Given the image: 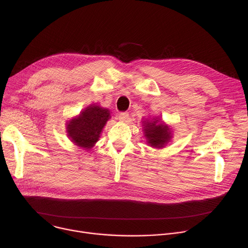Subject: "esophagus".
Segmentation results:
<instances>
[{
  "label": "esophagus",
  "instance_id": "obj_1",
  "mask_svg": "<svg viewBox=\"0 0 248 248\" xmlns=\"http://www.w3.org/2000/svg\"><path fill=\"white\" fill-rule=\"evenodd\" d=\"M118 118H119L120 121L126 122V121L129 119V113H128V112H121V113L118 115Z\"/></svg>",
  "mask_w": 248,
  "mask_h": 248
}]
</instances>
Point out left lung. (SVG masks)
Returning a JSON list of instances; mask_svg holds the SVG:
<instances>
[{
	"label": "left lung",
	"mask_w": 248,
	"mask_h": 248,
	"mask_svg": "<svg viewBox=\"0 0 248 248\" xmlns=\"http://www.w3.org/2000/svg\"><path fill=\"white\" fill-rule=\"evenodd\" d=\"M145 137L148 144L153 148H163L171 138V132L168 125L159 122V119L143 121Z\"/></svg>",
	"instance_id": "obj_1"
}]
</instances>
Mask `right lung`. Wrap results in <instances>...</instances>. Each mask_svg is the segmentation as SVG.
<instances>
[{"instance_id":"obj_1","label":"right lung","mask_w":248,"mask_h":248,"mask_svg":"<svg viewBox=\"0 0 248 248\" xmlns=\"http://www.w3.org/2000/svg\"><path fill=\"white\" fill-rule=\"evenodd\" d=\"M109 118L108 109L92 104L82 110L78 116L69 121L67 124L69 138L76 146L91 150L98 141L100 133Z\"/></svg>"}]
</instances>
